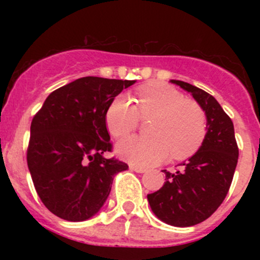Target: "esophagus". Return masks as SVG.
Listing matches in <instances>:
<instances>
[{
  "label": "esophagus",
  "instance_id": "obj_1",
  "mask_svg": "<svg viewBox=\"0 0 260 260\" xmlns=\"http://www.w3.org/2000/svg\"><path fill=\"white\" fill-rule=\"evenodd\" d=\"M129 169L132 170V171H136L138 172V174H143V172L147 171V169L144 168H140V166H137V165H129Z\"/></svg>",
  "mask_w": 260,
  "mask_h": 260
}]
</instances>
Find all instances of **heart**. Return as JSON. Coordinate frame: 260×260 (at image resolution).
Segmentation results:
<instances>
[{
    "label": "heart",
    "mask_w": 260,
    "mask_h": 260,
    "mask_svg": "<svg viewBox=\"0 0 260 260\" xmlns=\"http://www.w3.org/2000/svg\"><path fill=\"white\" fill-rule=\"evenodd\" d=\"M139 117L150 118L149 138L131 137L117 144L123 159L142 166L156 165L170 154L184 159L201 147L207 132L202 107L165 83H150L138 90V105L121 94L111 101L106 111V124L116 138H123L136 129Z\"/></svg>",
    "instance_id": "heart-1"
}]
</instances>
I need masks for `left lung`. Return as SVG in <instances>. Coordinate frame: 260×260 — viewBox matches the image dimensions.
Instances as JSON below:
<instances>
[{
	"instance_id": "1",
	"label": "left lung",
	"mask_w": 260,
	"mask_h": 260,
	"mask_svg": "<svg viewBox=\"0 0 260 260\" xmlns=\"http://www.w3.org/2000/svg\"><path fill=\"white\" fill-rule=\"evenodd\" d=\"M190 92L207 116V134L198 151L181 162L175 172L162 170L166 182L148 194L151 210L161 221L187 228L207 220L228 194L238 160L234 123L214 96L207 91L172 79Z\"/></svg>"
}]
</instances>
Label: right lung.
<instances>
[{
    "label": "right lung",
    "mask_w": 260,
    "mask_h": 260,
    "mask_svg": "<svg viewBox=\"0 0 260 260\" xmlns=\"http://www.w3.org/2000/svg\"><path fill=\"white\" fill-rule=\"evenodd\" d=\"M136 80L83 77L52 91L34 116L26 161L44 205L67 221H84L100 210L113 177L127 164L112 150L106 128L111 101Z\"/></svg>",
    "instance_id": "right-lung-1"
}]
</instances>
